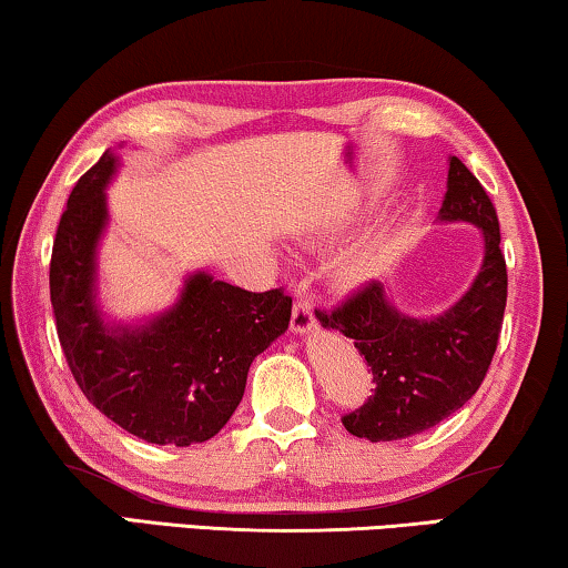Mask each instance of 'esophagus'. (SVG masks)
<instances>
[{"instance_id": "esophagus-1", "label": "esophagus", "mask_w": 568, "mask_h": 568, "mask_svg": "<svg viewBox=\"0 0 568 568\" xmlns=\"http://www.w3.org/2000/svg\"><path fill=\"white\" fill-rule=\"evenodd\" d=\"M313 326H316V316H313V306H311V303H308L306 298L295 301L293 318H291V328H293V332H295V334H306V332H311Z\"/></svg>"}]
</instances>
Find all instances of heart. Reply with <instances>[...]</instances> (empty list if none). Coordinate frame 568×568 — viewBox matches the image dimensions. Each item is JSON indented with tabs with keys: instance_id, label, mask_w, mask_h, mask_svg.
<instances>
[{
	"instance_id": "1",
	"label": "heart",
	"mask_w": 568,
	"mask_h": 568,
	"mask_svg": "<svg viewBox=\"0 0 568 568\" xmlns=\"http://www.w3.org/2000/svg\"><path fill=\"white\" fill-rule=\"evenodd\" d=\"M372 265H375V252H359V255L349 262V273L365 275Z\"/></svg>"
}]
</instances>
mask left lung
Listing matches in <instances>:
<instances>
[{
  "mask_svg": "<svg viewBox=\"0 0 568 568\" xmlns=\"http://www.w3.org/2000/svg\"><path fill=\"white\" fill-rule=\"evenodd\" d=\"M444 222H471L485 234V262L459 303L436 318H410L387 303L385 287L367 281L318 321L354 338L372 369L365 405L344 413L352 436L397 442L434 428L479 390L503 332L507 267L495 203L459 158L448 163Z\"/></svg>",
  "mask_w": 568,
  "mask_h": 568,
  "instance_id": "8db88e82",
  "label": "left lung"
}]
</instances>
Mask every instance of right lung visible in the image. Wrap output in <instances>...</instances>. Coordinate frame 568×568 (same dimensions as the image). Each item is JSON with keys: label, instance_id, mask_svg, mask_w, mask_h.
<instances>
[{"label": "right lung", "instance_id": "add662e5", "mask_svg": "<svg viewBox=\"0 0 568 568\" xmlns=\"http://www.w3.org/2000/svg\"><path fill=\"white\" fill-rule=\"evenodd\" d=\"M104 152L73 185L50 255V303L68 367L91 405L148 444L191 446L226 426L252 359L291 321L283 287L252 293L196 273L173 311L138 328H109L94 301V255L106 224Z\"/></svg>", "mask_w": 568, "mask_h": 568}]
</instances>
